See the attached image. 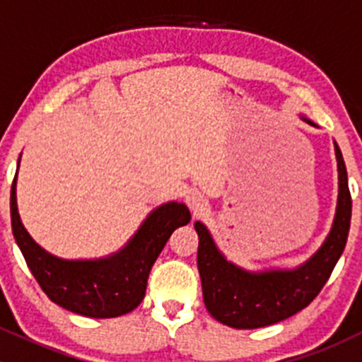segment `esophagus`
Masks as SVG:
<instances>
[{"mask_svg":"<svg viewBox=\"0 0 362 362\" xmlns=\"http://www.w3.org/2000/svg\"><path fill=\"white\" fill-rule=\"evenodd\" d=\"M185 203H187V206L191 208L194 215H199L202 211L206 210V204H208L206 199H204V196L199 191L187 192V196H185Z\"/></svg>","mask_w":362,"mask_h":362,"instance_id":"obj_1","label":"esophagus"}]
</instances>
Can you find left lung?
Returning a JSON list of instances; mask_svg holds the SVG:
<instances>
[{
	"label": "left lung",
	"instance_id": "1",
	"mask_svg": "<svg viewBox=\"0 0 362 362\" xmlns=\"http://www.w3.org/2000/svg\"><path fill=\"white\" fill-rule=\"evenodd\" d=\"M310 122V120H308ZM315 126L313 122H310ZM338 160V206L329 236L317 254L296 269L250 273L226 261L202 222L198 269L204 306L214 319L236 329H255L286 320L308 306L333 273L345 249L352 217V198L341 151L334 144Z\"/></svg>",
	"mask_w": 362,
	"mask_h": 362
}]
</instances>
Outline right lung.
<instances>
[{
	"mask_svg": "<svg viewBox=\"0 0 362 362\" xmlns=\"http://www.w3.org/2000/svg\"><path fill=\"white\" fill-rule=\"evenodd\" d=\"M16 180L17 175L10 192V214L17 245L43 293L78 315L110 319L136 308L168 238L191 221L184 203H166L148 215L133 240L117 254L98 261H64L43 250L25 231L17 211Z\"/></svg>",
	"mask_w": 362,
	"mask_h": 362,
	"instance_id": "right-lung-1",
	"label": "right lung"
}]
</instances>
